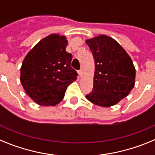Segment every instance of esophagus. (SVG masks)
<instances>
[{
	"label": "esophagus",
	"instance_id": "obj_1",
	"mask_svg": "<svg viewBox=\"0 0 155 155\" xmlns=\"http://www.w3.org/2000/svg\"><path fill=\"white\" fill-rule=\"evenodd\" d=\"M81 75H82V71L81 70H80V71H78V76L80 77H81Z\"/></svg>",
	"mask_w": 155,
	"mask_h": 155
}]
</instances>
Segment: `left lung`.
Listing matches in <instances>:
<instances>
[{"mask_svg":"<svg viewBox=\"0 0 155 155\" xmlns=\"http://www.w3.org/2000/svg\"><path fill=\"white\" fill-rule=\"evenodd\" d=\"M94 59L92 91L86 98L93 104L110 107L127 97L134 88L136 71L124 49L111 37L98 35L87 39Z\"/></svg>","mask_w":155,"mask_h":155,"instance_id":"obj_1","label":"left lung"}]
</instances>
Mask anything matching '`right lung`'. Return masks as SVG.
Returning <instances> with one entry per match:
<instances>
[{
  "label": "right lung",
  "mask_w": 155,
  "mask_h": 155,
  "mask_svg": "<svg viewBox=\"0 0 155 155\" xmlns=\"http://www.w3.org/2000/svg\"><path fill=\"white\" fill-rule=\"evenodd\" d=\"M64 35L51 34L39 41L25 57L20 81L28 96L42 106L55 105L78 73L71 67V53L66 51Z\"/></svg>",
  "instance_id": "add662e5"
}]
</instances>
